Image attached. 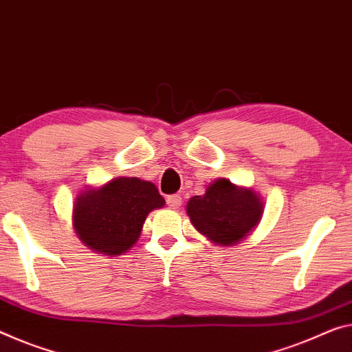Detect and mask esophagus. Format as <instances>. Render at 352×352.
<instances>
[{"mask_svg":"<svg viewBox=\"0 0 352 352\" xmlns=\"http://www.w3.org/2000/svg\"><path fill=\"white\" fill-rule=\"evenodd\" d=\"M166 204H168L170 208H173V209H176V208H179L181 204H182V197L181 195H170V197H166Z\"/></svg>","mask_w":352,"mask_h":352,"instance_id":"1","label":"esophagus"}]
</instances>
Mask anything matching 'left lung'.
I'll return each mask as SVG.
<instances>
[{
  "label": "left lung",
  "instance_id": "left-lung-1",
  "mask_svg": "<svg viewBox=\"0 0 352 352\" xmlns=\"http://www.w3.org/2000/svg\"><path fill=\"white\" fill-rule=\"evenodd\" d=\"M187 214L201 234L220 245H232L258 225L263 204L253 190L219 179L210 184L204 195L190 198Z\"/></svg>",
  "mask_w": 352,
  "mask_h": 352
}]
</instances>
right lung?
<instances>
[{"label": "right lung", "instance_id": "add662e5", "mask_svg": "<svg viewBox=\"0 0 352 352\" xmlns=\"http://www.w3.org/2000/svg\"><path fill=\"white\" fill-rule=\"evenodd\" d=\"M164 204L153 182L118 177L99 190L80 193L74 206L75 231L91 250L121 255L138 241L146 215Z\"/></svg>", "mask_w": 352, "mask_h": 352}]
</instances>
